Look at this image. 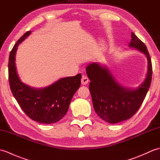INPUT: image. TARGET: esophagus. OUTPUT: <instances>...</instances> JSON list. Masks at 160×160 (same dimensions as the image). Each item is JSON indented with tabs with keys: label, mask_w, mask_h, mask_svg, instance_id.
Here are the masks:
<instances>
[{
	"label": "esophagus",
	"mask_w": 160,
	"mask_h": 160,
	"mask_svg": "<svg viewBox=\"0 0 160 160\" xmlns=\"http://www.w3.org/2000/svg\"><path fill=\"white\" fill-rule=\"evenodd\" d=\"M89 82V78H88L86 76H82V79H81V84L82 85H86Z\"/></svg>",
	"instance_id": "1"
}]
</instances>
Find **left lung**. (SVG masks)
<instances>
[{
  "label": "left lung",
  "mask_w": 160,
  "mask_h": 160,
  "mask_svg": "<svg viewBox=\"0 0 160 160\" xmlns=\"http://www.w3.org/2000/svg\"><path fill=\"white\" fill-rule=\"evenodd\" d=\"M128 47L143 53L148 62L145 80L135 89L121 85L104 64L93 62L86 67L94 110L100 118L111 124L127 120L136 113L151 85L152 64L147 47L132 32Z\"/></svg>",
  "instance_id": "obj_1"
}]
</instances>
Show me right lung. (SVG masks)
<instances>
[{"label": "right lung", "mask_w": 160, "mask_h": 160, "mask_svg": "<svg viewBox=\"0 0 160 160\" xmlns=\"http://www.w3.org/2000/svg\"><path fill=\"white\" fill-rule=\"evenodd\" d=\"M29 31L13 46L9 57L8 71L10 89L13 96L26 115L42 124H52L60 120L69 109L74 93L79 89L81 73L60 78L44 88L32 87L23 83L17 73L16 54L18 47L31 34Z\"/></svg>", "instance_id": "obj_1"}]
</instances>
